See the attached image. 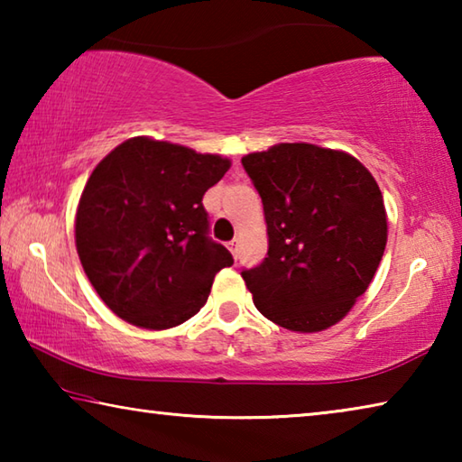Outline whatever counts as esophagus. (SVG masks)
I'll return each instance as SVG.
<instances>
[{
  "label": "esophagus",
  "instance_id": "obj_1",
  "mask_svg": "<svg viewBox=\"0 0 462 462\" xmlns=\"http://www.w3.org/2000/svg\"><path fill=\"white\" fill-rule=\"evenodd\" d=\"M226 246H228V250L232 253L234 259H236V256H238V240H232V242H228V245H226Z\"/></svg>",
  "mask_w": 462,
  "mask_h": 462
}]
</instances>
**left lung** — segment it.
Here are the masks:
<instances>
[{
  "instance_id": "obj_1",
  "label": "left lung",
  "mask_w": 462,
  "mask_h": 462,
  "mask_svg": "<svg viewBox=\"0 0 462 462\" xmlns=\"http://www.w3.org/2000/svg\"><path fill=\"white\" fill-rule=\"evenodd\" d=\"M259 191L269 250L242 271L261 314L291 332H322L369 289L387 245L374 177L353 154L281 143L242 156Z\"/></svg>"
}]
</instances>
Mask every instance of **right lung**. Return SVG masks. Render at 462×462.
<instances>
[{"mask_svg":"<svg viewBox=\"0 0 462 462\" xmlns=\"http://www.w3.org/2000/svg\"><path fill=\"white\" fill-rule=\"evenodd\" d=\"M230 159L148 136L116 146L93 169L75 216V245L93 289L116 316L167 330L198 314L232 254L208 236L203 193Z\"/></svg>","mask_w":462,"mask_h":462,"instance_id":"obj_1","label":"right lung"}]
</instances>
